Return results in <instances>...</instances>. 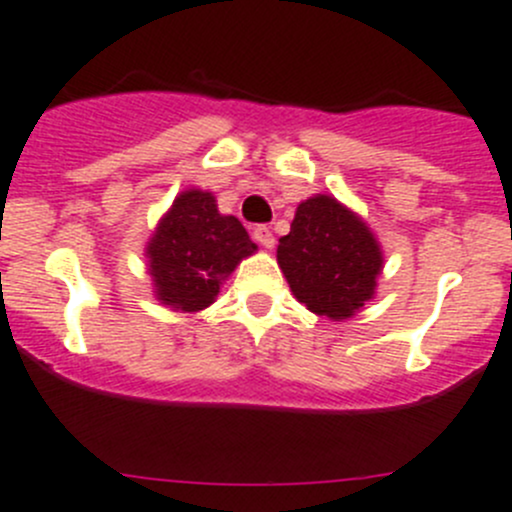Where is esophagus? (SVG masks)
I'll return each instance as SVG.
<instances>
[{
    "mask_svg": "<svg viewBox=\"0 0 512 512\" xmlns=\"http://www.w3.org/2000/svg\"><path fill=\"white\" fill-rule=\"evenodd\" d=\"M254 239L263 246V249H273V244H276V239H273V231L268 229L266 224L254 226Z\"/></svg>",
    "mask_w": 512,
    "mask_h": 512,
    "instance_id": "esophagus-1",
    "label": "esophagus"
}]
</instances>
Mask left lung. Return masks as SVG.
I'll return each instance as SVG.
<instances>
[{
    "instance_id": "8db88e82",
    "label": "left lung",
    "mask_w": 512,
    "mask_h": 512,
    "mask_svg": "<svg viewBox=\"0 0 512 512\" xmlns=\"http://www.w3.org/2000/svg\"><path fill=\"white\" fill-rule=\"evenodd\" d=\"M276 256L293 296L333 321L351 318L373 296L383 266L368 226L323 194L298 206Z\"/></svg>"
}]
</instances>
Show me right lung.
I'll use <instances>...</instances> for the list:
<instances>
[{
  "label": "right lung",
  "instance_id": "right-lung-1",
  "mask_svg": "<svg viewBox=\"0 0 512 512\" xmlns=\"http://www.w3.org/2000/svg\"><path fill=\"white\" fill-rule=\"evenodd\" d=\"M256 244L236 216H221L209 191H184L161 219L146 256L156 296L176 311L214 303L219 283Z\"/></svg>",
  "mask_w": 512,
  "mask_h": 512
}]
</instances>
